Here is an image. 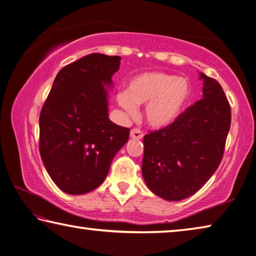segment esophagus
Returning <instances> with one entry per match:
<instances>
[{
  "mask_svg": "<svg viewBox=\"0 0 256 256\" xmlns=\"http://www.w3.org/2000/svg\"><path fill=\"white\" fill-rule=\"evenodd\" d=\"M144 132L138 128H132L131 132H130V136L132 138H136V140H140V138H144Z\"/></svg>",
  "mask_w": 256,
  "mask_h": 256,
  "instance_id": "1",
  "label": "esophagus"
}]
</instances>
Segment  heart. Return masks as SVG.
Masks as SVG:
<instances>
[{"mask_svg":"<svg viewBox=\"0 0 256 256\" xmlns=\"http://www.w3.org/2000/svg\"><path fill=\"white\" fill-rule=\"evenodd\" d=\"M190 97V86L184 78L150 71L133 76L126 92H120L116 100L130 118L136 115V106L146 105V122L154 128H162L170 126L183 114Z\"/></svg>","mask_w":256,"mask_h":256,"instance_id":"heart-1","label":"heart"}]
</instances>
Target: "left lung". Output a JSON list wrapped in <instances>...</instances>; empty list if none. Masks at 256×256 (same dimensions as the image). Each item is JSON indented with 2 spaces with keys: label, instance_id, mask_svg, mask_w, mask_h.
Wrapping results in <instances>:
<instances>
[{
  "label": "left lung",
  "instance_id": "left-lung-1",
  "mask_svg": "<svg viewBox=\"0 0 256 256\" xmlns=\"http://www.w3.org/2000/svg\"><path fill=\"white\" fill-rule=\"evenodd\" d=\"M202 99L170 126L146 134L142 175L151 192L180 201L204 185L222 162L232 112L219 82L200 73Z\"/></svg>",
  "mask_w": 256,
  "mask_h": 256
}]
</instances>
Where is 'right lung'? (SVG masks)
<instances>
[{"instance_id": "right-lung-1", "label": "right lung", "mask_w": 256, "mask_h": 256, "mask_svg": "<svg viewBox=\"0 0 256 256\" xmlns=\"http://www.w3.org/2000/svg\"><path fill=\"white\" fill-rule=\"evenodd\" d=\"M120 56L94 53L60 70L40 116V152L47 172L68 194L97 188L126 144L128 128L108 118V92Z\"/></svg>"}]
</instances>
